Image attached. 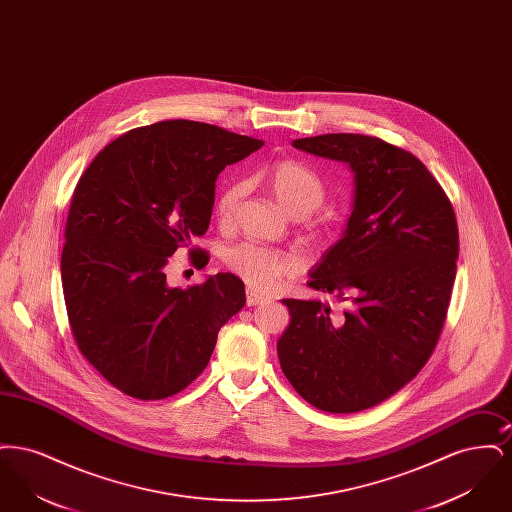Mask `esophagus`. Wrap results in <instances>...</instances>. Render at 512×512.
Masks as SVG:
<instances>
[{
    "mask_svg": "<svg viewBox=\"0 0 512 512\" xmlns=\"http://www.w3.org/2000/svg\"><path fill=\"white\" fill-rule=\"evenodd\" d=\"M245 303H247V307H255V305H263V303H267V299H265L261 293H255L251 292V290H247Z\"/></svg>",
    "mask_w": 512,
    "mask_h": 512,
    "instance_id": "obj_1",
    "label": "esophagus"
}]
</instances>
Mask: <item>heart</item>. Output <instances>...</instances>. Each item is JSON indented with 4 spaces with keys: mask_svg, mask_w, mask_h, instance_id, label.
Instances as JSON below:
<instances>
[{
    "mask_svg": "<svg viewBox=\"0 0 512 512\" xmlns=\"http://www.w3.org/2000/svg\"><path fill=\"white\" fill-rule=\"evenodd\" d=\"M267 186L280 207L293 219L309 217L326 199V186L317 172L292 159L280 161L268 171ZM244 190V182H236L219 195L217 217L220 222L232 219ZM313 236L326 240L330 232L326 226H313ZM224 263L255 290H270L282 278L293 276L301 268L297 255L249 242L226 249Z\"/></svg>",
    "mask_w": 512,
    "mask_h": 512,
    "instance_id": "obj_1",
    "label": "heart"
}]
</instances>
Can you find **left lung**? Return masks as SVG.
<instances>
[{"mask_svg": "<svg viewBox=\"0 0 512 512\" xmlns=\"http://www.w3.org/2000/svg\"><path fill=\"white\" fill-rule=\"evenodd\" d=\"M293 147L347 163L353 209L340 240L309 272L332 293L284 299L290 326L278 340L282 372L326 413H359L409 384L439 340L459 259L453 205L413 153L363 134H322Z\"/></svg>", "mask_w": 512, "mask_h": 512, "instance_id": "obj_1", "label": "left lung"}]
</instances>
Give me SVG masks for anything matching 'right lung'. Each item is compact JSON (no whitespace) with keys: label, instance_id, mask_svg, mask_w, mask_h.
Wrapping results in <instances>:
<instances>
[{"label":"right lung","instance_id":"1","mask_svg":"<svg viewBox=\"0 0 512 512\" xmlns=\"http://www.w3.org/2000/svg\"><path fill=\"white\" fill-rule=\"evenodd\" d=\"M261 146L215 124L161 121L122 134L80 176L63 295L80 353L122 393L155 401L188 388L244 307V282L230 272L180 290L165 268L207 232L220 172ZM190 259L203 268L209 255L190 249Z\"/></svg>","mask_w":512,"mask_h":512}]
</instances>
